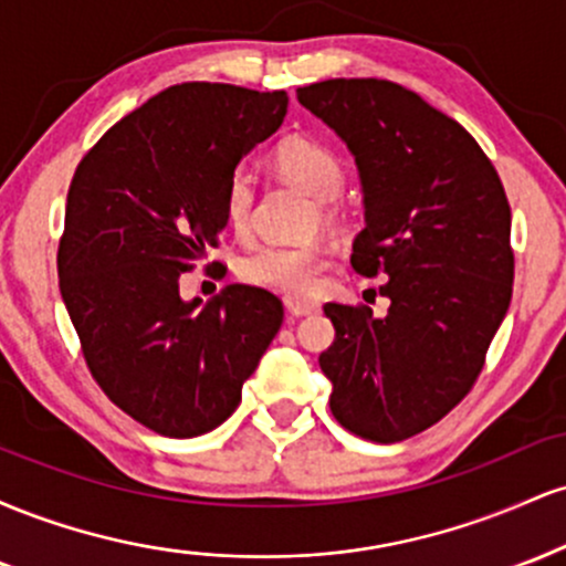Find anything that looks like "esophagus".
<instances>
[{
	"mask_svg": "<svg viewBox=\"0 0 566 566\" xmlns=\"http://www.w3.org/2000/svg\"><path fill=\"white\" fill-rule=\"evenodd\" d=\"M284 305H287V311L292 316H311L319 311V303L311 301V297H303V295H284Z\"/></svg>",
	"mask_w": 566,
	"mask_h": 566,
	"instance_id": "obj_1",
	"label": "esophagus"
}]
</instances>
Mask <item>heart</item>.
I'll return each mask as SVG.
<instances>
[{"label":"heart","mask_w":566,"mask_h":566,"mask_svg":"<svg viewBox=\"0 0 566 566\" xmlns=\"http://www.w3.org/2000/svg\"><path fill=\"white\" fill-rule=\"evenodd\" d=\"M274 167L290 184L303 188L316 199L319 218H333V205L346 184V167L327 143L308 138V135H290L279 140L274 148ZM252 180L244 170H237L226 184L223 216L226 223L237 233L250 229L252 218ZM324 265H327V247L319 242L305 244H258L239 261L237 271L244 282L269 287L287 295H305L316 287Z\"/></svg>","instance_id":"heart-1"}]
</instances>
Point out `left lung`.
I'll return each instance as SVG.
<instances>
[{
  "label": "left lung",
  "mask_w": 566,
  "mask_h": 566,
  "mask_svg": "<svg viewBox=\"0 0 566 566\" xmlns=\"http://www.w3.org/2000/svg\"><path fill=\"white\" fill-rule=\"evenodd\" d=\"M297 101L346 140L367 226L350 265L391 305L327 303L335 340L319 367L329 409L356 437L394 444L465 399L511 305V205L465 127L386 80H327Z\"/></svg>",
  "instance_id": "1"
}]
</instances>
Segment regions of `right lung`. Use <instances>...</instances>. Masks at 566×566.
<instances>
[{"label": "right lung", "mask_w": 566, "mask_h": 566, "mask_svg": "<svg viewBox=\"0 0 566 566\" xmlns=\"http://www.w3.org/2000/svg\"><path fill=\"white\" fill-rule=\"evenodd\" d=\"M287 103L284 90L172 84L106 129L69 186L57 279L82 356L103 394L161 437L223 423L282 327L274 292L231 284L199 308L178 279L218 247L226 184Z\"/></svg>", "instance_id": "add662e5"}]
</instances>
